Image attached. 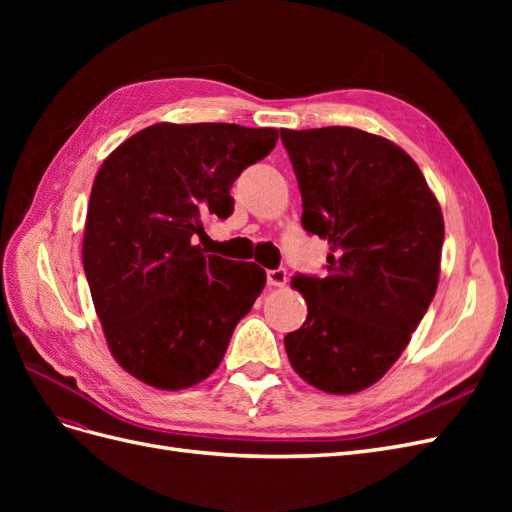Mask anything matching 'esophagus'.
<instances>
[{"instance_id": "obj_1", "label": "esophagus", "mask_w": 512, "mask_h": 512, "mask_svg": "<svg viewBox=\"0 0 512 512\" xmlns=\"http://www.w3.org/2000/svg\"><path fill=\"white\" fill-rule=\"evenodd\" d=\"M288 282V271L284 267L267 271V284L269 286H286Z\"/></svg>"}]
</instances>
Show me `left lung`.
I'll use <instances>...</instances> for the list:
<instances>
[{
    "instance_id": "left-lung-1",
    "label": "left lung",
    "mask_w": 512,
    "mask_h": 512,
    "mask_svg": "<svg viewBox=\"0 0 512 512\" xmlns=\"http://www.w3.org/2000/svg\"><path fill=\"white\" fill-rule=\"evenodd\" d=\"M307 232L329 241L327 275H297L303 327L284 337L292 369L316 389L359 393L406 350L436 294L444 220L408 153L346 126L282 130Z\"/></svg>"
}]
</instances>
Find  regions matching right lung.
<instances>
[{"label": "right lung", "mask_w": 512, "mask_h": 512, "mask_svg": "<svg viewBox=\"0 0 512 512\" xmlns=\"http://www.w3.org/2000/svg\"><path fill=\"white\" fill-rule=\"evenodd\" d=\"M277 136L237 123H156L102 162L83 267L106 344L130 376L181 391L222 363L267 273L205 254L196 239L207 237L203 220L232 213V183Z\"/></svg>", "instance_id": "obj_1"}]
</instances>
